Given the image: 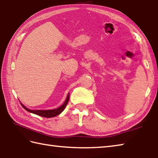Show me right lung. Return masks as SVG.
I'll use <instances>...</instances> for the list:
<instances>
[{
  "label": "right lung",
  "instance_id": "obj_1",
  "mask_svg": "<svg viewBox=\"0 0 158 158\" xmlns=\"http://www.w3.org/2000/svg\"><path fill=\"white\" fill-rule=\"evenodd\" d=\"M69 98H70V96H69V94L68 96H67V97H66V99L65 100L64 103L61 106H60L59 108H57L56 109H52V110H30L28 108H26L24 105H23L22 103H20V104H21V105L23 106V108L26 109L27 111L36 114V115H39V116L44 117H48L49 118V117H53L55 116H57V115H58L59 114L61 113L63 110H64L66 106L67 105V104H68Z\"/></svg>",
  "mask_w": 158,
  "mask_h": 158
}]
</instances>
